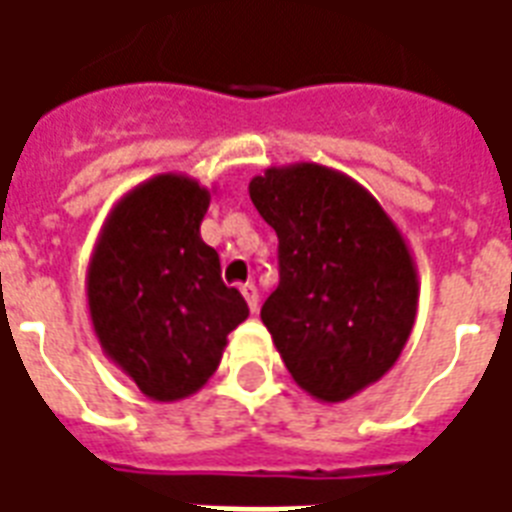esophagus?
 Masks as SVG:
<instances>
[{
  "label": "esophagus",
  "mask_w": 512,
  "mask_h": 512,
  "mask_svg": "<svg viewBox=\"0 0 512 512\" xmlns=\"http://www.w3.org/2000/svg\"><path fill=\"white\" fill-rule=\"evenodd\" d=\"M241 293H244L246 304H249V310L257 312V301H260V296H257V288L252 285V282H246V285H241Z\"/></svg>",
  "instance_id": "34e87169"
}]
</instances>
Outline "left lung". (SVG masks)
<instances>
[{"mask_svg":"<svg viewBox=\"0 0 512 512\" xmlns=\"http://www.w3.org/2000/svg\"><path fill=\"white\" fill-rule=\"evenodd\" d=\"M279 238V285L260 310L293 381L343 403L386 376L417 321V263L389 213L345 172L315 161L249 180Z\"/></svg>","mask_w":512,"mask_h":512,"instance_id":"obj_1","label":"left lung"}]
</instances>
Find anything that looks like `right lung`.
I'll return each mask as SVG.
<instances>
[{"label":"right lung","instance_id":"add662e5","mask_svg":"<svg viewBox=\"0 0 512 512\" xmlns=\"http://www.w3.org/2000/svg\"><path fill=\"white\" fill-rule=\"evenodd\" d=\"M211 189L161 172L112 205L87 266V307L109 362L139 392L175 403L200 392L222 362L227 334L249 318L222 282L200 224Z\"/></svg>","mask_w":512,"mask_h":512}]
</instances>
